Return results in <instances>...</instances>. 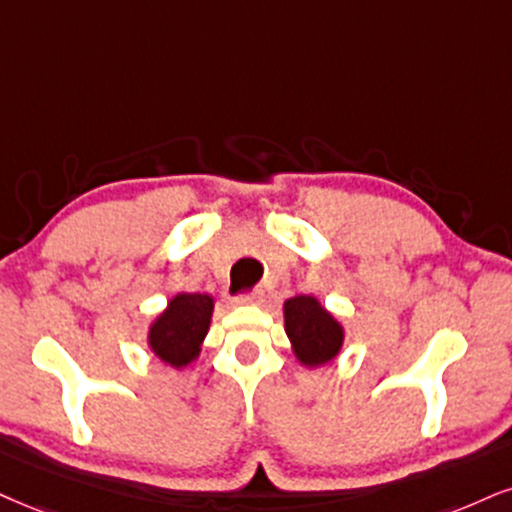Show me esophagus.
Returning <instances> with one entry per match:
<instances>
[{
    "mask_svg": "<svg viewBox=\"0 0 512 512\" xmlns=\"http://www.w3.org/2000/svg\"><path fill=\"white\" fill-rule=\"evenodd\" d=\"M239 304H261L263 301V292L261 289H251V292H242L237 296Z\"/></svg>",
    "mask_w": 512,
    "mask_h": 512,
    "instance_id": "esophagus-1",
    "label": "esophagus"
}]
</instances>
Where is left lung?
Returning a JSON list of instances; mask_svg holds the SVG:
<instances>
[{
    "label": "left lung",
    "instance_id": "obj_1",
    "mask_svg": "<svg viewBox=\"0 0 512 512\" xmlns=\"http://www.w3.org/2000/svg\"><path fill=\"white\" fill-rule=\"evenodd\" d=\"M285 327L296 358L311 368L332 361L342 349V327L313 296H294L287 301Z\"/></svg>",
    "mask_w": 512,
    "mask_h": 512
}]
</instances>
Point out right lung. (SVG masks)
Segmentation results:
<instances>
[{"instance_id":"1","label":"right lung","mask_w":512,"mask_h":512,"mask_svg":"<svg viewBox=\"0 0 512 512\" xmlns=\"http://www.w3.org/2000/svg\"><path fill=\"white\" fill-rule=\"evenodd\" d=\"M213 299L208 294H178L149 330V344L161 361L173 368H185L199 356L208 323H211Z\"/></svg>"}]
</instances>
